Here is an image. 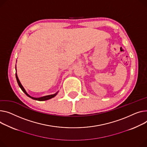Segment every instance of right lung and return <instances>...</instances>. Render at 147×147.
Returning <instances> with one entry per match:
<instances>
[{"instance_id": "add662e5", "label": "right lung", "mask_w": 147, "mask_h": 147, "mask_svg": "<svg viewBox=\"0 0 147 147\" xmlns=\"http://www.w3.org/2000/svg\"><path fill=\"white\" fill-rule=\"evenodd\" d=\"M17 61V60H16ZM15 69L16 70V67H15ZM16 80H17V82H18V84L19 85V86L20 87V88L21 89V90L24 92V93H25V94L28 96L29 97H30V98L34 99V100H38V101H44V100H49L51 98H53L54 97H55L58 93V91L57 92H56L55 93L53 94H50V95H47V96H42V97H34L31 96L29 95L27 92L25 90V89H24V87H23V86L22 85V84L21 83L20 81H19V79H18V75H17V73L16 72Z\"/></svg>"}]
</instances>
